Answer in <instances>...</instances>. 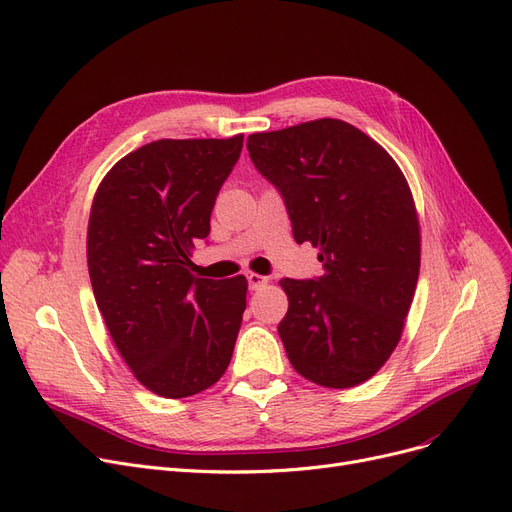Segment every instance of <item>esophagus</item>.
Here are the masks:
<instances>
[{
  "label": "esophagus",
  "instance_id": "esophagus-1",
  "mask_svg": "<svg viewBox=\"0 0 512 512\" xmlns=\"http://www.w3.org/2000/svg\"><path fill=\"white\" fill-rule=\"evenodd\" d=\"M247 280H249V288H251V291H259V288H263L265 284H268V278L261 276V274H255V272L247 274Z\"/></svg>",
  "mask_w": 512,
  "mask_h": 512
}]
</instances>
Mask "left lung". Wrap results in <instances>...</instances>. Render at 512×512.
<instances>
[{
    "mask_svg": "<svg viewBox=\"0 0 512 512\" xmlns=\"http://www.w3.org/2000/svg\"><path fill=\"white\" fill-rule=\"evenodd\" d=\"M247 148L280 190L295 240L318 247L324 265L318 280H280L288 360L316 385H360L402 339L418 282L420 224L406 177L341 119L251 133Z\"/></svg>",
    "mask_w": 512,
    "mask_h": 512,
    "instance_id": "obj_1",
    "label": "left lung"
}]
</instances>
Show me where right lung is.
<instances>
[{
	"mask_svg": "<svg viewBox=\"0 0 512 512\" xmlns=\"http://www.w3.org/2000/svg\"><path fill=\"white\" fill-rule=\"evenodd\" d=\"M242 150L226 140H157L100 182L87 224V270L106 328L152 393L190 397L224 376L247 307V278H194L221 184Z\"/></svg>",
	"mask_w": 512,
	"mask_h": 512,
	"instance_id": "obj_1",
	"label": "right lung"
}]
</instances>
